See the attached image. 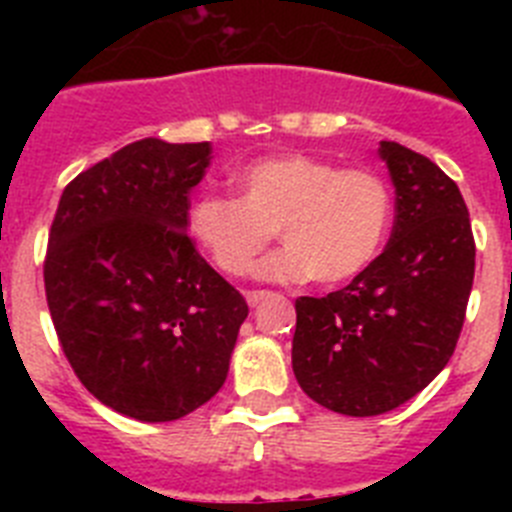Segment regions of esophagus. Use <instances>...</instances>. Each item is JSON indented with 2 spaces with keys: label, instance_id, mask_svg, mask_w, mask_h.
Instances as JSON below:
<instances>
[{
  "label": "esophagus",
  "instance_id": "esophagus-1",
  "mask_svg": "<svg viewBox=\"0 0 512 512\" xmlns=\"http://www.w3.org/2000/svg\"><path fill=\"white\" fill-rule=\"evenodd\" d=\"M266 295H269V292H264V289H253V292H246V300H248V305L256 307V305H261V300H264Z\"/></svg>",
  "mask_w": 512,
  "mask_h": 512
}]
</instances>
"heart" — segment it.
<instances>
[{
    "label": "heart",
    "instance_id": "heart-1",
    "mask_svg": "<svg viewBox=\"0 0 512 512\" xmlns=\"http://www.w3.org/2000/svg\"><path fill=\"white\" fill-rule=\"evenodd\" d=\"M235 187L238 200L202 194L187 215L192 241L228 277H246L277 230L284 248L261 261L256 277L343 284L377 259L390 230V184L364 166L282 153L238 171Z\"/></svg>",
    "mask_w": 512,
    "mask_h": 512
}]
</instances>
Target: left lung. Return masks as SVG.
I'll use <instances>...</instances> for the list:
<instances>
[{"label":"left lung","instance_id":"left-lung-1","mask_svg":"<svg viewBox=\"0 0 512 512\" xmlns=\"http://www.w3.org/2000/svg\"><path fill=\"white\" fill-rule=\"evenodd\" d=\"M395 187L390 243L348 287L295 302L292 369L310 400L369 418L400 408L449 364L474 282L459 187L431 158L379 143Z\"/></svg>","mask_w":512,"mask_h":512}]
</instances>
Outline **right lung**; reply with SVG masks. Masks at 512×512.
<instances>
[{"mask_svg":"<svg viewBox=\"0 0 512 512\" xmlns=\"http://www.w3.org/2000/svg\"><path fill=\"white\" fill-rule=\"evenodd\" d=\"M210 143L143 138L63 189L45 297L63 354L102 405L169 423L225 384L248 305L192 246Z\"/></svg>","mask_w":512,"mask_h":512,"instance_id":"right-lung-1","label":"right lung"}]
</instances>
